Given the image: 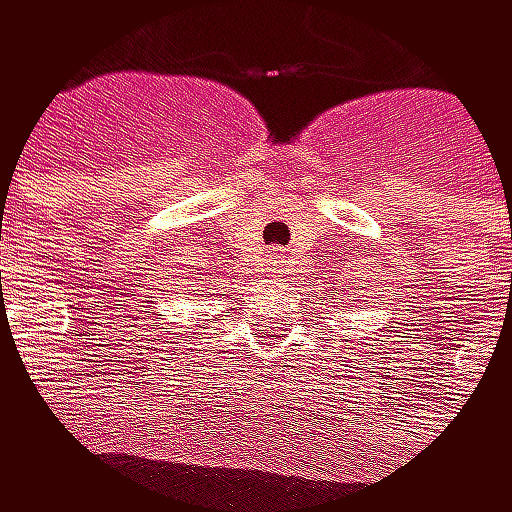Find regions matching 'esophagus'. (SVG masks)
I'll list each match as a JSON object with an SVG mask.
<instances>
[{
	"mask_svg": "<svg viewBox=\"0 0 512 512\" xmlns=\"http://www.w3.org/2000/svg\"><path fill=\"white\" fill-rule=\"evenodd\" d=\"M268 262H271V271H274V274H280V271L287 268V253H284V250H280V253H271V259H268Z\"/></svg>",
	"mask_w": 512,
	"mask_h": 512,
	"instance_id": "1",
	"label": "esophagus"
}]
</instances>
